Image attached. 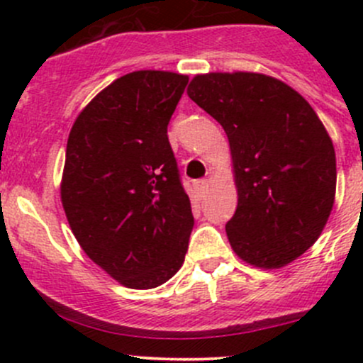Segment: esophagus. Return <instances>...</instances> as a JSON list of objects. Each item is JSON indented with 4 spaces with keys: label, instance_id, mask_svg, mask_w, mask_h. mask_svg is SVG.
<instances>
[{
    "label": "esophagus",
    "instance_id": "34e87169",
    "mask_svg": "<svg viewBox=\"0 0 363 363\" xmlns=\"http://www.w3.org/2000/svg\"><path fill=\"white\" fill-rule=\"evenodd\" d=\"M193 188H195L196 195L202 199V196H205V193H207V189H208V181H207V179H200V181H196L195 184H193Z\"/></svg>",
    "mask_w": 363,
    "mask_h": 363
}]
</instances>
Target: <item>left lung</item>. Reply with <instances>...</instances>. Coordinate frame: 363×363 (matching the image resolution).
<instances>
[{"instance_id": "1", "label": "left lung", "mask_w": 363, "mask_h": 363, "mask_svg": "<svg viewBox=\"0 0 363 363\" xmlns=\"http://www.w3.org/2000/svg\"><path fill=\"white\" fill-rule=\"evenodd\" d=\"M188 96L223 126L239 203L226 223L232 250L255 267L279 269L303 255L334 207L335 151L309 104L263 73H207Z\"/></svg>"}]
</instances>
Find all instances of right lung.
I'll list each match as a JSON object with an SVG mask.
<instances>
[{
    "label": "right lung",
    "instance_id": "1",
    "mask_svg": "<svg viewBox=\"0 0 363 363\" xmlns=\"http://www.w3.org/2000/svg\"><path fill=\"white\" fill-rule=\"evenodd\" d=\"M188 75L140 69L113 80L69 131L61 202L84 252L133 290L167 283L184 263L191 203L168 142Z\"/></svg>",
    "mask_w": 363,
    "mask_h": 363
}]
</instances>
